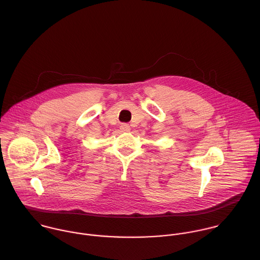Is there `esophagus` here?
<instances>
[{
    "instance_id": "obj_1",
    "label": "esophagus",
    "mask_w": 260,
    "mask_h": 260,
    "mask_svg": "<svg viewBox=\"0 0 260 260\" xmlns=\"http://www.w3.org/2000/svg\"><path fill=\"white\" fill-rule=\"evenodd\" d=\"M120 129H121L123 132H129V131H130V126H129L128 124H126V123H123V124H121Z\"/></svg>"
}]
</instances>
